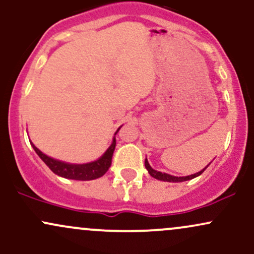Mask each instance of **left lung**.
<instances>
[{
	"label": "left lung",
	"instance_id": "obj_1",
	"mask_svg": "<svg viewBox=\"0 0 254 254\" xmlns=\"http://www.w3.org/2000/svg\"><path fill=\"white\" fill-rule=\"evenodd\" d=\"M144 165H145V168H147L148 172H149V174L153 178H155V179H159V180H162V182H173V183H180V182H186V180H190V179H193V178H196L198 176H200V174L203 173L204 170H205L208 166H206L204 170H202L200 172H198V173H194L192 174V176H188V177H174V176H170V174H166V173H161V172H157L155 170H153V168L150 167V165L148 164L147 159H145L144 161Z\"/></svg>",
	"mask_w": 254,
	"mask_h": 254
}]
</instances>
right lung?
Returning <instances> with one entry per match:
<instances>
[{"label": "right lung", "instance_id": "right-lung-1", "mask_svg": "<svg viewBox=\"0 0 254 254\" xmlns=\"http://www.w3.org/2000/svg\"><path fill=\"white\" fill-rule=\"evenodd\" d=\"M119 129H121V127H119ZM119 129L117 130V132ZM32 145H33V149L36 150V153L39 155L40 159H42L43 161L48 165V167L50 168L55 174H57V176L74 180H93L97 179V178L103 177L111 167L113 151H115L116 148V138H113L111 147L106 150V153H105L100 159L94 162H89V164L84 165H71L66 164V162L58 161V160H55L52 159V157H49L48 155H45V154H43L34 144Z\"/></svg>", "mask_w": 254, "mask_h": 254}]
</instances>
